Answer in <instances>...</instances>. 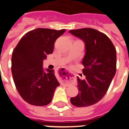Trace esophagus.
<instances>
[{"label": "esophagus", "mask_w": 129, "mask_h": 129, "mask_svg": "<svg viewBox=\"0 0 129 129\" xmlns=\"http://www.w3.org/2000/svg\"><path fill=\"white\" fill-rule=\"evenodd\" d=\"M59 72L60 73V74H61V76H62V79L65 80L66 83H67V84H70V79H68V78H67V76H68L69 77H70V78H73V77H74V76H75L73 73L68 71V70H67L66 69H64V68H59Z\"/></svg>", "instance_id": "obj_1"}]
</instances>
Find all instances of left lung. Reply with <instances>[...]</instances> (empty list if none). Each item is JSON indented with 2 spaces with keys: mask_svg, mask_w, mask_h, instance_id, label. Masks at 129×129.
<instances>
[{
  "mask_svg": "<svg viewBox=\"0 0 129 129\" xmlns=\"http://www.w3.org/2000/svg\"><path fill=\"white\" fill-rule=\"evenodd\" d=\"M69 32L85 44L82 64L84 79L77 77L79 93L70 102L78 107H88L103 98L116 72V50L105 34L92 28L72 29Z\"/></svg>",
  "mask_w": 129,
  "mask_h": 129,
  "instance_id": "left-lung-1",
  "label": "left lung"
}]
</instances>
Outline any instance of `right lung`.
Segmentation results:
<instances>
[{
	"instance_id": "obj_1",
	"label": "right lung",
	"mask_w": 129,
	"mask_h": 129,
	"mask_svg": "<svg viewBox=\"0 0 129 129\" xmlns=\"http://www.w3.org/2000/svg\"><path fill=\"white\" fill-rule=\"evenodd\" d=\"M66 29L37 28L26 33L13 50L11 72L16 88L30 105L44 106L53 98L60 85L53 70L44 71L43 61L52 54L57 39Z\"/></svg>"
}]
</instances>
